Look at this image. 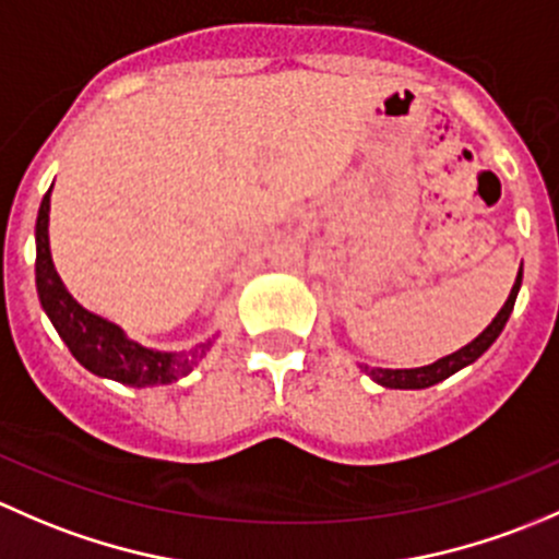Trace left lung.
I'll return each mask as SVG.
<instances>
[{"mask_svg":"<svg viewBox=\"0 0 559 559\" xmlns=\"http://www.w3.org/2000/svg\"><path fill=\"white\" fill-rule=\"evenodd\" d=\"M520 285H522V266H520V274H516L514 287H511L509 298H506V304L500 307V312L495 314V320L479 333V336L474 338V342L465 344V347H460L457 353H452V355H447V358L436 360V364L419 366V368H371V366H360V368H364L373 382H379L382 388H390V390H423V388H430V384L444 382L447 377L457 373L460 368L471 366L476 358H481V355L492 347V342L500 336V331L506 328V322H509V314H511V309H514Z\"/></svg>","mask_w":559,"mask_h":559,"instance_id":"8db88e82","label":"left lung"}]
</instances>
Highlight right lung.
Returning a JSON list of instances; mask_svg holds the SVG:
<instances>
[{"label": "right lung", "mask_w": 559, "mask_h": 559, "mask_svg": "<svg viewBox=\"0 0 559 559\" xmlns=\"http://www.w3.org/2000/svg\"><path fill=\"white\" fill-rule=\"evenodd\" d=\"M48 212L50 191L43 195L37 228H34V237H37V263H34L37 296L45 314L53 322V328L64 338L69 353L78 358V364L88 368L96 377L115 379V382L131 384V388L171 384L177 379L188 377L199 366V360L210 353L212 338L195 344L191 349H182V353H158V349H147L142 344L131 342L115 322L80 307L69 296L64 282L56 272L53 258H50Z\"/></svg>", "instance_id": "right-lung-1"}]
</instances>
